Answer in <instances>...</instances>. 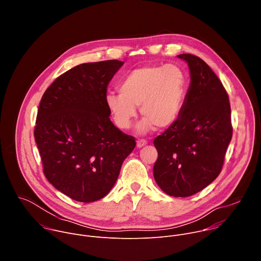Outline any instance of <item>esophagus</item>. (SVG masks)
Instances as JSON below:
<instances>
[{
    "instance_id": "34e87169",
    "label": "esophagus",
    "mask_w": 261,
    "mask_h": 261,
    "mask_svg": "<svg viewBox=\"0 0 261 261\" xmlns=\"http://www.w3.org/2000/svg\"><path fill=\"white\" fill-rule=\"evenodd\" d=\"M146 143H147L146 140H144V139H139V140H137V142H136V146L140 148V147L144 146Z\"/></svg>"
}]
</instances>
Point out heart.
<instances>
[{"mask_svg": "<svg viewBox=\"0 0 261 261\" xmlns=\"http://www.w3.org/2000/svg\"><path fill=\"white\" fill-rule=\"evenodd\" d=\"M187 76L174 64L142 66L130 71L119 84V92L105 96V104L115 123L121 129H129L139 106L144 118L137 132L145 134L154 127L164 130L178 119L187 95Z\"/></svg>", "mask_w": 261, "mask_h": 261, "instance_id": "heart-1", "label": "heart"}]
</instances>
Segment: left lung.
<instances>
[{
	"label": "left lung",
	"mask_w": 261,
	"mask_h": 261,
	"mask_svg": "<svg viewBox=\"0 0 261 261\" xmlns=\"http://www.w3.org/2000/svg\"><path fill=\"white\" fill-rule=\"evenodd\" d=\"M190 86L176 122L157 136L154 177L163 192L188 197L204 189L221 172L232 137L228 95L210 66L182 54Z\"/></svg>",
	"instance_id": "obj_1"
}]
</instances>
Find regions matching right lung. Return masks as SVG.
<instances>
[{
  "label": "right lung",
  "instance_id": "1",
  "mask_svg": "<svg viewBox=\"0 0 261 261\" xmlns=\"http://www.w3.org/2000/svg\"><path fill=\"white\" fill-rule=\"evenodd\" d=\"M123 65L118 60L81 64L42 96L34 136L43 172L57 190L76 201L106 196L136 145L110 121L105 104L108 84Z\"/></svg>",
  "mask_w": 261,
  "mask_h": 261
}]
</instances>
